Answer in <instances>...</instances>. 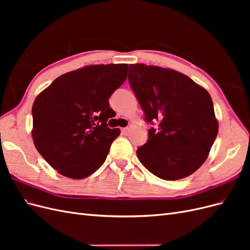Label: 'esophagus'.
<instances>
[{
    "instance_id": "esophagus-1",
    "label": "esophagus",
    "mask_w": 250,
    "mask_h": 250,
    "mask_svg": "<svg viewBox=\"0 0 250 250\" xmlns=\"http://www.w3.org/2000/svg\"><path fill=\"white\" fill-rule=\"evenodd\" d=\"M129 130H130V128H129V127L122 128V133H123V134H125V135H127L128 133H129Z\"/></svg>"
}]
</instances>
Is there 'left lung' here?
<instances>
[{"label": "left lung", "mask_w": 250, "mask_h": 250, "mask_svg": "<svg viewBox=\"0 0 250 250\" xmlns=\"http://www.w3.org/2000/svg\"><path fill=\"white\" fill-rule=\"evenodd\" d=\"M128 79L145 120L160 122L137 150L140 162L165 180L191 175L207 161L218 134L208 90L177 71L143 63L129 64Z\"/></svg>", "instance_id": "8db88e82"}]
</instances>
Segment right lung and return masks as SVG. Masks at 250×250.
<instances>
[{
  "label": "right lung",
  "mask_w": 250,
  "mask_h": 250,
  "mask_svg": "<svg viewBox=\"0 0 250 250\" xmlns=\"http://www.w3.org/2000/svg\"><path fill=\"white\" fill-rule=\"evenodd\" d=\"M128 64L86 65L65 73L36 97L32 139L62 175L82 179L106 160L120 129L107 127L108 99L127 78Z\"/></svg>",
  "instance_id": "obj_1"
}]
</instances>
